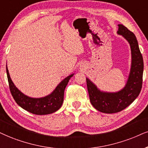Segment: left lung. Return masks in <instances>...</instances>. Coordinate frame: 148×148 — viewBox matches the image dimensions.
<instances>
[{
	"label": "left lung",
	"mask_w": 148,
	"mask_h": 148,
	"mask_svg": "<svg viewBox=\"0 0 148 148\" xmlns=\"http://www.w3.org/2000/svg\"><path fill=\"white\" fill-rule=\"evenodd\" d=\"M118 34L122 35L130 43L132 51V66L125 86L119 92H101L86 78L90 101L95 108L101 112L116 113L130 105L138 96L143 84V60L135 35L123 25H118Z\"/></svg>",
	"instance_id": "obj_1"
}]
</instances>
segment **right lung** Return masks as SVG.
Wrapping results in <instances>:
<instances>
[{"label": "right lung", "mask_w": 148, "mask_h": 148, "mask_svg": "<svg viewBox=\"0 0 148 148\" xmlns=\"http://www.w3.org/2000/svg\"><path fill=\"white\" fill-rule=\"evenodd\" d=\"M6 71L9 87L15 101L20 106L28 112L34 114H39V115L51 114L59 110L62 105L64 101V89L69 79L73 75H71L66 77L56 87L53 92L49 95L42 98H32L25 95L16 88L11 79L7 66Z\"/></svg>", "instance_id": "add662e5"}]
</instances>
